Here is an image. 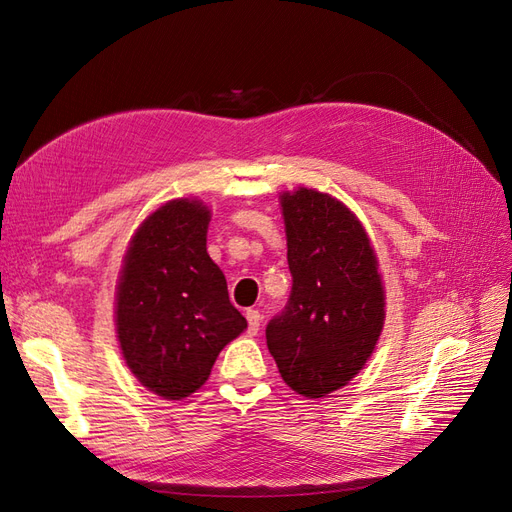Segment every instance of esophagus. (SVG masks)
I'll use <instances>...</instances> for the list:
<instances>
[{
	"mask_svg": "<svg viewBox=\"0 0 512 512\" xmlns=\"http://www.w3.org/2000/svg\"><path fill=\"white\" fill-rule=\"evenodd\" d=\"M246 320H249V333H257L261 325V314L259 310H246Z\"/></svg>",
	"mask_w": 512,
	"mask_h": 512,
	"instance_id": "34e87169",
	"label": "esophagus"
}]
</instances>
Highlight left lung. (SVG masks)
Returning <instances> with one entry per match:
<instances>
[{"instance_id":"left-lung-1","label":"left lung","mask_w":512,"mask_h":512,"mask_svg":"<svg viewBox=\"0 0 512 512\" xmlns=\"http://www.w3.org/2000/svg\"><path fill=\"white\" fill-rule=\"evenodd\" d=\"M280 204L293 287L266 327L268 350L287 386L323 399L375 350L386 318L382 276L363 223L344 202L299 187Z\"/></svg>"}]
</instances>
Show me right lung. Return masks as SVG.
<instances>
[{"mask_svg":"<svg viewBox=\"0 0 512 512\" xmlns=\"http://www.w3.org/2000/svg\"><path fill=\"white\" fill-rule=\"evenodd\" d=\"M208 221L211 211L200 200L162 204L132 236L120 272L122 356L147 390L168 401L196 392L219 352L246 329L206 253Z\"/></svg>","mask_w":512,"mask_h":512,"instance_id":"right-lung-1","label":"right lung"}]
</instances>
